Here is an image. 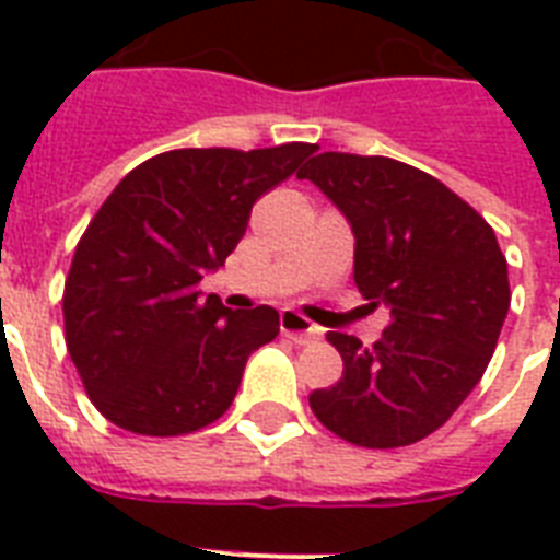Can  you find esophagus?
Wrapping results in <instances>:
<instances>
[{
    "mask_svg": "<svg viewBox=\"0 0 560 560\" xmlns=\"http://www.w3.org/2000/svg\"><path fill=\"white\" fill-rule=\"evenodd\" d=\"M281 334L284 337H290L293 342H299V346H307V342H314L316 337H319V328H316L311 319H305L302 314H296V311H281Z\"/></svg>",
    "mask_w": 560,
    "mask_h": 560,
    "instance_id": "1",
    "label": "esophagus"
}]
</instances>
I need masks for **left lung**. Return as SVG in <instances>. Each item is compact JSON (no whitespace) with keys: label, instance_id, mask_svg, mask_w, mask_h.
<instances>
[{"label":"left lung","instance_id":"1","mask_svg":"<svg viewBox=\"0 0 560 560\" xmlns=\"http://www.w3.org/2000/svg\"><path fill=\"white\" fill-rule=\"evenodd\" d=\"M349 218L354 281L392 323L374 346L331 331L342 377L311 392L314 416L358 447L435 433L477 386L509 314L494 229L459 194L389 156L325 151L299 171Z\"/></svg>","mask_w":560,"mask_h":560}]
</instances>
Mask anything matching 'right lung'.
I'll return each mask as SVG.
<instances>
[{
    "instance_id": "add662e5",
    "label": "right lung",
    "mask_w": 560,
    "mask_h": 560,
    "mask_svg": "<svg viewBox=\"0 0 560 560\" xmlns=\"http://www.w3.org/2000/svg\"><path fill=\"white\" fill-rule=\"evenodd\" d=\"M314 151L183 148L113 188L74 246L63 288L66 349L107 421L165 439L232 407L249 354L279 334V311H229L197 288L244 237L255 200Z\"/></svg>"
}]
</instances>
